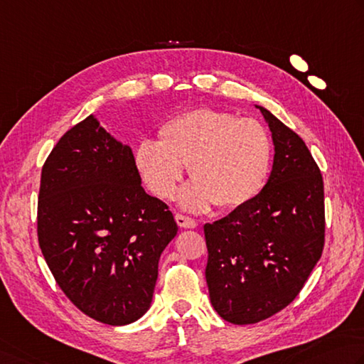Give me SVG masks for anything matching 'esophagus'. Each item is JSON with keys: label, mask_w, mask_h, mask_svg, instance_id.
<instances>
[{"label": "esophagus", "mask_w": 364, "mask_h": 364, "mask_svg": "<svg viewBox=\"0 0 364 364\" xmlns=\"http://www.w3.org/2000/svg\"><path fill=\"white\" fill-rule=\"evenodd\" d=\"M176 224L181 227V229H196L197 227V220L188 218V216H183V215H176L175 216Z\"/></svg>", "instance_id": "obj_1"}]
</instances>
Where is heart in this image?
<instances>
[{
  "label": "heart",
  "mask_w": 364,
  "mask_h": 364,
  "mask_svg": "<svg viewBox=\"0 0 364 364\" xmlns=\"http://www.w3.org/2000/svg\"><path fill=\"white\" fill-rule=\"evenodd\" d=\"M272 161V139L259 121L206 107L167 119L158 144L144 140L134 151L140 180L161 198L176 194L189 166L194 183L181 202L194 211L213 203L220 210L251 203L265 188Z\"/></svg>",
  "instance_id": "1"
}]
</instances>
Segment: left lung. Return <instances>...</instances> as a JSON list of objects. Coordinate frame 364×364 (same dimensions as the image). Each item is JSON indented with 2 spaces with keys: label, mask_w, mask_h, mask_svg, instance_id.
I'll list each match as a JSON object with an SVG mask.
<instances>
[{
  "label": "left lung",
  "mask_w": 364,
  "mask_h": 364,
  "mask_svg": "<svg viewBox=\"0 0 364 364\" xmlns=\"http://www.w3.org/2000/svg\"><path fill=\"white\" fill-rule=\"evenodd\" d=\"M255 107L272 131V175L251 203L203 227L210 300L235 325L257 323L294 301L325 241L323 180L316 161L300 135Z\"/></svg>",
  "instance_id": "left-lung-1"
}]
</instances>
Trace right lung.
I'll use <instances>...</instances> for the list:
<instances>
[{"mask_svg": "<svg viewBox=\"0 0 364 364\" xmlns=\"http://www.w3.org/2000/svg\"><path fill=\"white\" fill-rule=\"evenodd\" d=\"M178 225L148 196L129 145L95 115L60 139L41 175L38 237L61 290L91 318L119 326L149 309Z\"/></svg>", "mask_w": 364, "mask_h": 364, "instance_id": "add662e5", "label": "right lung"}]
</instances>
